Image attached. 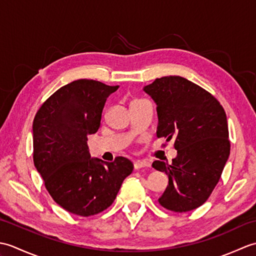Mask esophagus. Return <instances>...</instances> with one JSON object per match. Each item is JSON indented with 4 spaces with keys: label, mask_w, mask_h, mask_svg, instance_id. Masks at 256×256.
Returning a JSON list of instances; mask_svg holds the SVG:
<instances>
[{
    "label": "esophagus",
    "mask_w": 256,
    "mask_h": 256,
    "mask_svg": "<svg viewBox=\"0 0 256 256\" xmlns=\"http://www.w3.org/2000/svg\"><path fill=\"white\" fill-rule=\"evenodd\" d=\"M150 167V162L146 160H136L134 162V168L135 170H140V168H146Z\"/></svg>",
    "instance_id": "esophagus-1"
}]
</instances>
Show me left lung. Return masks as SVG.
Returning <instances> with one entry per match:
<instances>
[{"instance_id":"1","label":"left lung","mask_w":256,"mask_h":256,"mask_svg":"<svg viewBox=\"0 0 256 256\" xmlns=\"http://www.w3.org/2000/svg\"><path fill=\"white\" fill-rule=\"evenodd\" d=\"M144 91L157 106V138H175L177 150L172 164L153 162L168 176L158 202L175 212L194 210L214 192L229 158L224 108L208 91L179 76L157 78Z\"/></svg>"}]
</instances>
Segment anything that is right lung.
<instances>
[{"label": "right lung", "mask_w": 256, "mask_h": 256, "mask_svg": "<svg viewBox=\"0 0 256 256\" xmlns=\"http://www.w3.org/2000/svg\"><path fill=\"white\" fill-rule=\"evenodd\" d=\"M118 86L79 79L42 103L32 122V160L52 198L70 214L90 216L108 208L133 162L91 158L88 135L100 128L106 98Z\"/></svg>", "instance_id": "obj_1"}]
</instances>
